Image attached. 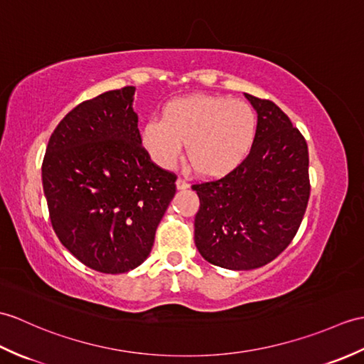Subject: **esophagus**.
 <instances>
[{"instance_id":"1","label":"esophagus","mask_w":364,"mask_h":364,"mask_svg":"<svg viewBox=\"0 0 364 364\" xmlns=\"http://www.w3.org/2000/svg\"><path fill=\"white\" fill-rule=\"evenodd\" d=\"M188 188H189V183L186 181L184 178H178V180H176V189L183 191V189H188Z\"/></svg>"}]
</instances>
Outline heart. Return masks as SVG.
I'll return each mask as SVG.
<instances>
[{"label":"heart","mask_w":364,"mask_h":364,"mask_svg":"<svg viewBox=\"0 0 364 364\" xmlns=\"http://www.w3.org/2000/svg\"><path fill=\"white\" fill-rule=\"evenodd\" d=\"M256 113L247 102L231 97L192 95L163 108V119L142 127L141 142L154 161L173 167L188 144V159L205 176L237 167L256 138Z\"/></svg>","instance_id":"b5f03b06"}]
</instances>
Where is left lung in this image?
<instances>
[{"label":"left lung","instance_id":"left-lung-1","mask_svg":"<svg viewBox=\"0 0 364 364\" xmlns=\"http://www.w3.org/2000/svg\"><path fill=\"white\" fill-rule=\"evenodd\" d=\"M245 97L257 112L250 154L225 176L192 184L200 198L197 250L228 269H255L281 255L310 197L309 149L301 132L272 100Z\"/></svg>","mask_w":364,"mask_h":364}]
</instances>
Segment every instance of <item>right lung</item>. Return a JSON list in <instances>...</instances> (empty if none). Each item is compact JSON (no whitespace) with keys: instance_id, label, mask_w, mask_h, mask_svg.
Segmentation results:
<instances>
[{"instance_id":"1","label":"right lung","mask_w":364,"mask_h":364,"mask_svg":"<svg viewBox=\"0 0 364 364\" xmlns=\"http://www.w3.org/2000/svg\"><path fill=\"white\" fill-rule=\"evenodd\" d=\"M134 87L107 91L58 122L41 166L50 223L83 265L107 274L139 267L176 192V175L142 147Z\"/></svg>"}]
</instances>
